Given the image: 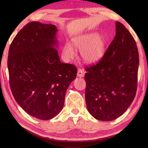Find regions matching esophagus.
Returning a JSON list of instances; mask_svg holds the SVG:
<instances>
[{"mask_svg": "<svg viewBox=\"0 0 148 148\" xmlns=\"http://www.w3.org/2000/svg\"><path fill=\"white\" fill-rule=\"evenodd\" d=\"M77 76L79 77H83L84 76V72L81 69H78Z\"/></svg>", "mask_w": 148, "mask_h": 148, "instance_id": "34e87169", "label": "esophagus"}]
</instances>
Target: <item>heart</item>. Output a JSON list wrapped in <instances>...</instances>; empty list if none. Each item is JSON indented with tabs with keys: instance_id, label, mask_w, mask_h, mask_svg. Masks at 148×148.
Segmentation results:
<instances>
[{
	"instance_id": "heart-1",
	"label": "heart",
	"mask_w": 148,
	"mask_h": 148,
	"mask_svg": "<svg viewBox=\"0 0 148 148\" xmlns=\"http://www.w3.org/2000/svg\"><path fill=\"white\" fill-rule=\"evenodd\" d=\"M73 44L76 49L80 50L81 57L87 64L97 62L104 53V40L96 32L78 37L73 40ZM63 51L68 58H72L75 56L73 47L69 43L65 44Z\"/></svg>"
}]
</instances>
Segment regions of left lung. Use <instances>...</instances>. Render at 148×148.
Segmentation results:
<instances>
[{
	"instance_id": "1",
	"label": "left lung",
	"mask_w": 148,
	"mask_h": 148,
	"mask_svg": "<svg viewBox=\"0 0 148 148\" xmlns=\"http://www.w3.org/2000/svg\"><path fill=\"white\" fill-rule=\"evenodd\" d=\"M139 52L133 36L116 22V36L96 65L87 67L84 76L88 111L100 121L119 118L136 97Z\"/></svg>"
}]
</instances>
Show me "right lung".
Masks as SVG:
<instances>
[{"mask_svg": "<svg viewBox=\"0 0 148 148\" xmlns=\"http://www.w3.org/2000/svg\"><path fill=\"white\" fill-rule=\"evenodd\" d=\"M57 31L54 25L30 22L9 49L12 95L25 111L41 120L52 119L62 111L66 91L77 75L76 66L60 60L55 48Z\"/></svg>", "mask_w": 148, "mask_h": 148, "instance_id": "right-lung-1", "label": "right lung"}]
</instances>
